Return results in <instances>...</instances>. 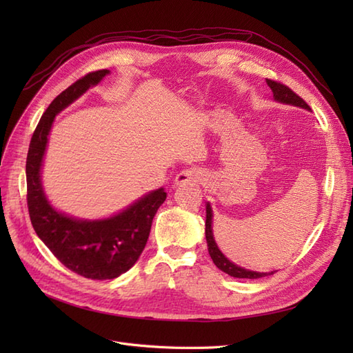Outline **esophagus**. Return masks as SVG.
<instances>
[{"instance_id": "esophagus-1", "label": "esophagus", "mask_w": 353, "mask_h": 353, "mask_svg": "<svg viewBox=\"0 0 353 353\" xmlns=\"http://www.w3.org/2000/svg\"><path fill=\"white\" fill-rule=\"evenodd\" d=\"M205 178V172L200 168H190V169H184L183 172H179L175 176V184L181 185V184H188V183H200Z\"/></svg>"}]
</instances>
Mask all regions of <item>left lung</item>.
Segmentation results:
<instances>
[{
    "instance_id": "8db88e82",
    "label": "left lung",
    "mask_w": 353,
    "mask_h": 353,
    "mask_svg": "<svg viewBox=\"0 0 353 353\" xmlns=\"http://www.w3.org/2000/svg\"><path fill=\"white\" fill-rule=\"evenodd\" d=\"M266 83L270 85V88L274 92V99L280 103H285V104H293V105H299V108H303L311 110L307 103L299 97V95L287 87V85L279 82V81H272V79H266ZM206 241H208V250L210 258L221 271H223L225 274L236 276V279H249V280H254V279H262V276L271 275L272 272H254V271H249L244 270L241 266H237L236 263L230 262L225 256L222 254V252L218 249V245L215 243V239H213V232H212V208L208 203L206 205Z\"/></svg>"
}]
</instances>
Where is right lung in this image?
<instances>
[{"mask_svg": "<svg viewBox=\"0 0 353 353\" xmlns=\"http://www.w3.org/2000/svg\"><path fill=\"white\" fill-rule=\"evenodd\" d=\"M108 73V69L87 73L51 101L30 138L26 159L32 227L66 268L91 280H113L131 268L145 248L157 209L166 200L163 188H159L109 219L79 221L57 212L44 194L41 166L52 121Z\"/></svg>", "mask_w": 353, "mask_h": 353, "instance_id": "1", "label": "right lung"}]
</instances>
